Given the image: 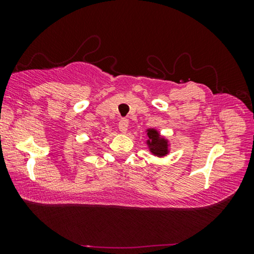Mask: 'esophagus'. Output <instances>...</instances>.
Segmentation results:
<instances>
[{
  "label": "esophagus",
  "mask_w": 254,
  "mask_h": 254,
  "mask_svg": "<svg viewBox=\"0 0 254 254\" xmlns=\"http://www.w3.org/2000/svg\"><path fill=\"white\" fill-rule=\"evenodd\" d=\"M128 125H129V123H128L127 119H121L119 121V130L121 133H126L128 129Z\"/></svg>",
  "instance_id": "34e87169"
}]
</instances>
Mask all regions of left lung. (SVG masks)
<instances>
[{"instance_id":"obj_1","label":"left lung","mask_w":254,"mask_h":254,"mask_svg":"<svg viewBox=\"0 0 254 254\" xmlns=\"http://www.w3.org/2000/svg\"><path fill=\"white\" fill-rule=\"evenodd\" d=\"M147 145L149 151L157 157H164L170 152V142L168 138L163 137L159 131L155 128H148L147 130Z\"/></svg>"}]
</instances>
